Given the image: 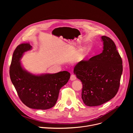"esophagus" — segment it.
<instances>
[{
  "mask_svg": "<svg viewBox=\"0 0 133 133\" xmlns=\"http://www.w3.org/2000/svg\"><path fill=\"white\" fill-rule=\"evenodd\" d=\"M70 80L71 81H74V80H75V79H76V76H75V75H74V74H72V75H71V76H70Z\"/></svg>",
  "mask_w": 133,
  "mask_h": 133,
  "instance_id": "esophagus-1",
  "label": "esophagus"
}]
</instances>
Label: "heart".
<instances>
[{
    "instance_id": "obj_1",
    "label": "heart",
    "mask_w": 133,
    "mask_h": 133,
    "mask_svg": "<svg viewBox=\"0 0 133 133\" xmlns=\"http://www.w3.org/2000/svg\"><path fill=\"white\" fill-rule=\"evenodd\" d=\"M86 53V49H83L81 52H79V54H78V56H77V58L78 59H81L82 58H83V57L85 56Z\"/></svg>"
}]
</instances>
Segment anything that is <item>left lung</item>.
I'll list each match as a JSON object with an SVG mask.
<instances>
[{"instance_id": "left-lung-1", "label": "left lung", "mask_w": 133, "mask_h": 133, "mask_svg": "<svg viewBox=\"0 0 133 133\" xmlns=\"http://www.w3.org/2000/svg\"><path fill=\"white\" fill-rule=\"evenodd\" d=\"M103 52L88 61H82L74 72L82 82V98L88 106L109 101L117 93L123 72V62L116 46L109 37L102 36Z\"/></svg>"}]
</instances>
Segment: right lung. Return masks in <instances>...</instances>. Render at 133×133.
Returning a JSON list of instances; mask_svg holds the SVG:
<instances>
[{
    "instance_id": "add662e5",
    "label": "right lung",
    "mask_w": 133,
    "mask_h": 133,
    "mask_svg": "<svg viewBox=\"0 0 133 133\" xmlns=\"http://www.w3.org/2000/svg\"><path fill=\"white\" fill-rule=\"evenodd\" d=\"M29 43L19 45L14 51L9 75L18 95L27 107L49 109L56 103L61 88L67 84L70 74L67 71L35 75L24 69L20 60L24 53L31 50Z\"/></svg>"
}]
</instances>
